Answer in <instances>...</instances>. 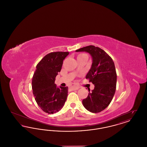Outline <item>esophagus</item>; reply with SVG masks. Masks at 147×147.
Returning a JSON list of instances; mask_svg holds the SVG:
<instances>
[{"label": "esophagus", "mask_w": 147, "mask_h": 147, "mask_svg": "<svg viewBox=\"0 0 147 147\" xmlns=\"http://www.w3.org/2000/svg\"><path fill=\"white\" fill-rule=\"evenodd\" d=\"M80 88L78 86H70V89L71 90H76L79 89Z\"/></svg>", "instance_id": "obj_1"}]
</instances>
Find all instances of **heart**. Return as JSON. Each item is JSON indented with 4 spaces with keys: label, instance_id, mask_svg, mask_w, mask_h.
I'll return each instance as SVG.
<instances>
[{
    "label": "heart",
    "instance_id": "heart-1",
    "mask_svg": "<svg viewBox=\"0 0 147 147\" xmlns=\"http://www.w3.org/2000/svg\"><path fill=\"white\" fill-rule=\"evenodd\" d=\"M85 55V54H81V55H79V56H82V55ZM79 56H78V57H79Z\"/></svg>",
    "mask_w": 147,
    "mask_h": 147
}]
</instances>
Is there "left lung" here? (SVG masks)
Segmentation results:
<instances>
[{"instance_id":"obj_1","label":"left lung","mask_w":147,"mask_h":147,"mask_svg":"<svg viewBox=\"0 0 147 147\" xmlns=\"http://www.w3.org/2000/svg\"><path fill=\"white\" fill-rule=\"evenodd\" d=\"M76 51L88 52L92 57L91 68L85 78L95 87L91 92L88 89L89 93L83 100V105L92 113L101 112L110 104L116 91L117 74L114 62L103 49L92 45Z\"/></svg>"}]
</instances>
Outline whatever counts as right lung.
<instances>
[{"label":"right lung","instance_id":"obj_1","mask_svg":"<svg viewBox=\"0 0 147 147\" xmlns=\"http://www.w3.org/2000/svg\"><path fill=\"white\" fill-rule=\"evenodd\" d=\"M68 52H51L36 65L32 77V89L37 104L49 114L58 112L65 104L68 88L57 87L55 78L62 69L63 60Z\"/></svg>","mask_w":147,"mask_h":147}]
</instances>
